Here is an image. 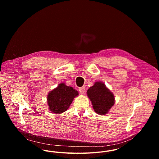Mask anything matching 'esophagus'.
<instances>
[{
  "mask_svg": "<svg viewBox=\"0 0 159 159\" xmlns=\"http://www.w3.org/2000/svg\"><path fill=\"white\" fill-rule=\"evenodd\" d=\"M79 91L81 94H84L85 92V88L84 87H81L79 89Z\"/></svg>",
  "mask_w": 159,
  "mask_h": 159,
  "instance_id": "1",
  "label": "esophagus"
}]
</instances>
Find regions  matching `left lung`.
<instances>
[{"label": "left lung", "instance_id": "left-lung-1", "mask_svg": "<svg viewBox=\"0 0 159 159\" xmlns=\"http://www.w3.org/2000/svg\"><path fill=\"white\" fill-rule=\"evenodd\" d=\"M87 95L90 99L94 111L99 115L108 113L114 106L115 98L114 94L110 91L104 83L97 82L88 89Z\"/></svg>", "mask_w": 159, "mask_h": 159}]
</instances>
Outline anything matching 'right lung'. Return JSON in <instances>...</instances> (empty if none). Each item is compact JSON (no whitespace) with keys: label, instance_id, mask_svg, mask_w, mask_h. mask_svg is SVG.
Masks as SVG:
<instances>
[{"label":"right lung","instance_id":"obj_1","mask_svg":"<svg viewBox=\"0 0 159 159\" xmlns=\"http://www.w3.org/2000/svg\"><path fill=\"white\" fill-rule=\"evenodd\" d=\"M79 95L77 91L64 83L49 92L47 97L49 109L53 113L65 112L72 103L73 99Z\"/></svg>","mask_w":159,"mask_h":159}]
</instances>
